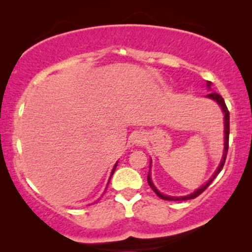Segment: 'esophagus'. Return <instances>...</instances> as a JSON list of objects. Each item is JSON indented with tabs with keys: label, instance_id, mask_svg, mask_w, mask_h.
<instances>
[{
	"label": "esophagus",
	"instance_id": "34e87169",
	"mask_svg": "<svg viewBox=\"0 0 252 252\" xmlns=\"http://www.w3.org/2000/svg\"><path fill=\"white\" fill-rule=\"evenodd\" d=\"M133 142H134V144H141L143 142V137H142V135H141V134H137V135H135L134 136V140H133Z\"/></svg>",
	"mask_w": 252,
	"mask_h": 252
}]
</instances>
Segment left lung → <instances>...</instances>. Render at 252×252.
Masks as SVG:
<instances>
[{
    "label": "left lung",
    "mask_w": 252,
    "mask_h": 252,
    "mask_svg": "<svg viewBox=\"0 0 252 252\" xmlns=\"http://www.w3.org/2000/svg\"><path fill=\"white\" fill-rule=\"evenodd\" d=\"M211 85L212 82L211 81H208L206 82V87H208V91H210L211 93H209L208 95H206V97L208 98H211L213 101L218 103V105L220 106V109H221V111L223 113V154H222V157H221V160H220V164L218 165V167H217V170L215 171V173L212 174V177L209 179L208 181L205 182L204 185L202 186V187H199L198 189H196L194 192H191V194L189 195H186V196H168V195H164L161 194V192L158 190V189L155 187L153 180H151V174H150V170H149V174H148V184L151 187V189L156 192L157 196H159L161 199H165V201H187V199H192L195 197H197L199 194H202L203 191L205 190L206 188L209 187L210 184L213 181V179H215L217 175L220 173V171L222 170L223 167V164H225V160H226V156H227V151H228V137H229V112H228V109H227V106L225 104V101H223V98L220 96L218 93H215L211 89ZM151 167V160H150V166Z\"/></svg>",
    "instance_id": "1"
}]
</instances>
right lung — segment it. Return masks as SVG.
<instances>
[{"instance_id": "right-lung-1", "label": "right lung", "mask_w": 252, "mask_h": 252, "mask_svg": "<svg viewBox=\"0 0 252 252\" xmlns=\"http://www.w3.org/2000/svg\"><path fill=\"white\" fill-rule=\"evenodd\" d=\"M117 164H118V161H117V163L115 164V166H113V168H112V171H111V175H110V178H109V181H108V185H109V182H110V179H111V177H112V174L115 173V170H116V167H117Z\"/></svg>"}]
</instances>
